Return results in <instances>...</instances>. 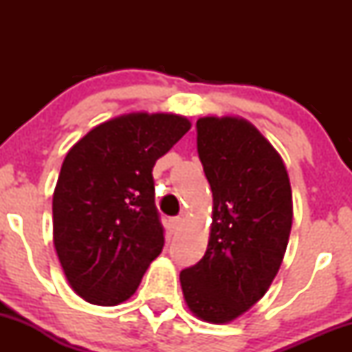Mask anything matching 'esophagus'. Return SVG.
Wrapping results in <instances>:
<instances>
[{
  "label": "esophagus",
  "mask_w": 352,
  "mask_h": 352,
  "mask_svg": "<svg viewBox=\"0 0 352 352\" xmlns=\"http://www.w3.org/2000/svg\"><path fill=\"white\" fill-rule=\"evenodd\" d=\"M168 227H170V232H172V233L179 232L180 227H182V218H180V217L170 218V223H168Z\"/></svg>",
  "instance_id": "34e87169"
}]
</instances>
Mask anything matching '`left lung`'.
Instances as JSON below:
<instances>
[{"label": "left lung", "mask_w": 352, "mask_h": 352, "mask_svg": "<svg viewBox=\"0 0 352 352\" xmlns=\"http://www.w3.org/2000/svg\"><path fill=\"white\" fill-rule=\"evenodd\" d=\"M197 148L212 187L207 252L180 273L193 316L212 324L235 321L256 305L280 270L293 223L285 162L250 120H197Z\"/></svg>", "instance_id": "1"}]
</instances>
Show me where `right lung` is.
Instances as JSON below:
<instances>
[{
  "label": "right lung",
  "instance_id": "obj_1",
  "mask_svg": "<svg viewBox=\"0 0 352 352\" xmlns=\"http://www.w3.org/2000/svg\"><path fill=\"white\" fill-rule=\"evenodd\" d=\"M190 127L179 114L131 112L96 125L69 148L52 195V241L84 301H127L162 252L152 168Z\"/></svg>",
  "mask_w": 352,
  "mask_h": 352
}]
</instances>
